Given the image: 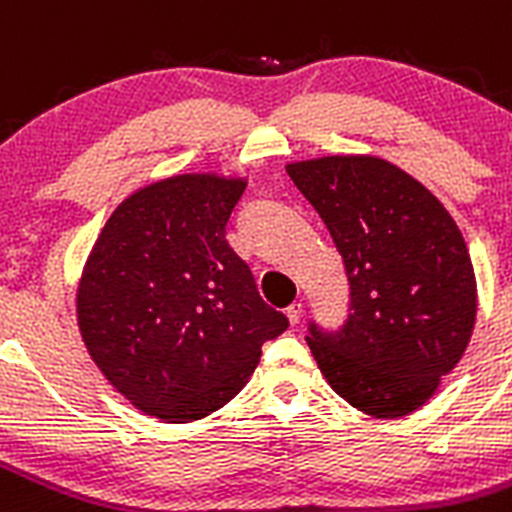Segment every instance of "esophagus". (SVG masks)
Segmentation results:
<instances>
[{
  "mask_svg": "<svg viewBox=\"0 0 512 512\" xmlns=\"http://www.w3.org/2000/svg\"><path fill=\"white\" fill-rule=\"evenodd\" d=\"M287 317H289V322H292V325H297V322L302 320V302L289 304V307H287Z\"/></svg>",
  "mask_w": 512,
  "mask_h": 512,
  "instance_id": "1",
  "label": "esophagus"
}]
</instances>
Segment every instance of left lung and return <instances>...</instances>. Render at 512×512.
<instances>
[{
  "mask_svg": "<svg viewBox=\"0 0 512 512\" xmlns=\"http://www.w3.org/2000/svg\"><path fill=\"white\" fill-rule=\"evenodd\" d=\"M345 264L350 314L307 345L337 396L378 419L424 406L467 350L477 314L470 251L419 180L370 154L287 164Z\"/></svg>",
  "mask_w": 512,
  "mask_h": 512,
  "instance_id": "1",
  "label": "left lung"
}]
</instances>
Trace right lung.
I'll return each instance as SVG.
<instances>
[{
	"instance_id": "add662e5",
	"label": "right lung",
	"mask_w": 512,
	"mask_h": 512,
	"mask_svg": "<svg viewBox=\"0 0 512 512\" xmlns=\"http://www.w3.org/2000/svg\"><path fill=\"white\" fill-rule=\"evenodd\" d=\"M241 177L175 175L124 200L83 269L75 312L106 381L139 411L187 424L248 383L289 327L261 299L225 225Z\"/></svg>"
}]
</instances>
